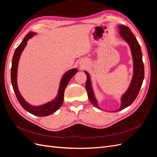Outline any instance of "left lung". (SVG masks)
<instances>
[{"label":"left lung","mask_w":157,"mask_h":157,"mask_svg":"<svg viewBox=\"0 0 157 157\" xmlns=\"http://www.w3.org/2000/svg\"><path fill=\"white\" fill-rule=\"evenodd\" d=\"M119 35L130 46L133 60V75L129 87L126 91L122 95L121 98V106L115 111L111 112H117L122 110L130 106L137 98L140 92L144 79V65L142 60V53L140 46L136 39L135 36L132 33L129 27L124 25H118ZM87 79L86 82V90L88 93L89 100L92 105L100 110H103L99 107L98 101L95 96L90 74L85 71ZM110 112V111H109Z\"/></svg>","instance_id":"1"}]
</instances>
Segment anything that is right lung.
I'll use <instances>...</instances> for the list:
<instances>
[{
	"mask_svg": "<svg viewBox=\"0 0 157 157\" xmlns=\"http://www.w3.org/2000/svg\"><path fill=\"white\" fill-rule=\"evenodd\" d=\"M36 35V33L35 32H29L25 36L23 41L21 42V44L19 45L17 48L16 49L15 52H14L13 54L12 62L11 82L13 91L16 94L17 100L25 110H26L27 112L30 113L33 115H35L37 117H46L53 114L61 107L63 102L65 89L66 86H67V85L68 84L71 78L78 72V69L76 68L71 69L70 70H68L67 72H65L63 74L59 82L58 95H57L56 97L54 99H52V101L47 102L43 104V105L37 106L32 105L30 103L27 102L25 100V99L21 96V94L20 92V90L18 89L17 81V68L20 56L21 55L22 52L25 48V46L27 44V41L30 39H31L33 36H35Z\"/></svg>",
	"mask_w": 157,
	"mask_h": 157,
	"instance_id": "1",
	"label": "right lung"
}]
</instances>
